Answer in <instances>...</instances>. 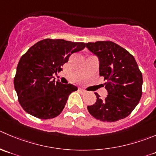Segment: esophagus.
<instances>
[{"label": "esophagus", "mask_w": 156, "mask_h": 156, "mask_svg": "<svg viewBox=\"0 0 156 156\" xmlns=\"http://www.w3.org/2000/svg\"><path fill=\"white\" fill-rule=\"evenodd\" d=\"M79 90L81 92V93H86V90H84V89H82V88H79Z\"/></svg>", "instance_id": "obj_1"}]
</instances>
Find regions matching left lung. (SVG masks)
I'll list each match as a JSON object with an SVG mask.
<instances>
[{"mask_svg": "<svg viewBox=\"0 0 156 156\" xmlns=\"http://www.w3.org/2000/svg\"><path fill=\"white\" fill-rule=\"evenodd\" d=\"M87 49L98 57L100 75L104 77L108 94L87 106V110L97 120L115 122L129 116L143 94V75L134 57L111 41L86 43Z\"/></svg>", "mask_w": 156, "mask_h": 156, "instance_id": "1", "label": "left lung"}]
</instances>
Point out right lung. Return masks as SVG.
Segmentation results:
<instances>
[{
  "label": "right lung",
  "instance_id": "obj_1",
  "mask_svg": "<svg viewBox=\"0 0 156 156\" xmlns=\"http://www.w3.org/2000/svg\"><path fill=\"white\" fill-rule=\"evenodd\" d=\"M84 43L45 39L28 49L20 59L14 77L18 101L27 113L41 120L62 113L69 94L78 90L72 84L52 79L70 55L85 48Z\"/></svg>",
  "mask_w": 156,
  "mask_h": 156
}]
</instances>
